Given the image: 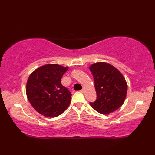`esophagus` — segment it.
<instances>
[{
	"label": "esophagus",
	"instance_id": "34e87169",
	"mask_svg": "<svg viewBox=\"0 0 155 155\" xmlns=\"http://www.w3.org/2000/svg\"><path fill=\"white\" fill-rule=\"evenodd\" d=\"M81 92H82V93H84V92H85V89H82V90H81Z\"/></svg>",
	"mask_w": 155,
	"mask_h": 155
}]
</instances>
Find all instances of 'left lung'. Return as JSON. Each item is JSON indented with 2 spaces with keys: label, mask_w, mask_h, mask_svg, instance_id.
Instances as JSON below:
<instances>
[{
  "label": "left lung",
  "mask_w": 155,
  "mask_h": 155,
  "mask_svg": "<svg viewBox=\"0 0 155 155\" xmlns=\"http://www.w3.org/2000/svg\"><path fill=\"white\" fill-rule=\"evenodd\" d=\"M94 80L97 99L90 105L101 114L116 111L124 103L127 93L125 78L116 68L105 62H98L90 66Z\"/></svg>",
  "instance_id": "left-lung-1"
}]
</instances>
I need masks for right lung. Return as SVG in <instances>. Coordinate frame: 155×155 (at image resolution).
Wrapping results in <instances>:
<instances>
[{"mask_svg":"<svg viewBox=\"0 0 155 155\" xmlns=\"http://www.w3.org/2000/svg\"><path fill=\"white\" fill-rule=\"evenodd\" d=\"M68 70L58 64L42 65L31 73L27 82L26 94L35 111L45 117L61 115L69 107L72 94L61 83Z\"/></svg>","mask_w":155,"mask_h":155,"instance_id":"right-lung-1","label":"right lung"}]
</instances>
